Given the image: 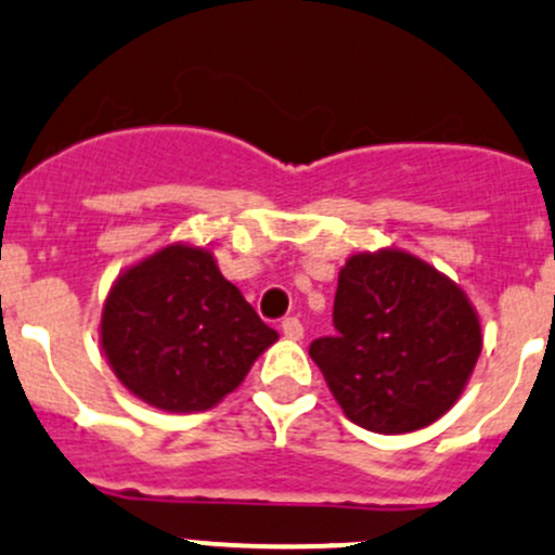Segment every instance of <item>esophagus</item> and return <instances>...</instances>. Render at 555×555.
Segmentation results:
<instances>
[{
    "mask_svg": "<svg viewBox=\"0 0 555 555\" xmlns=\"http://www.w3.org/2000/svg\"><path fill=\"white\" fill-rule=\"evenodd\" d=\"M282 333L287 335V338L300 340V338H304V324H300L298 317H287L282 322Z\"/></svg>",
    "mask_w": 555,
    "mask_h": 555,
    "instance_id": "34e87169",
    "label": "esophagus"
}]
</instances>
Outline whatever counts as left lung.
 Wrapping results in <instances>:
<instances>
[{
  "instance_id": "left-lung-1",
  "label": "left lung",
  "mask_w": 555,
  "mask_h": 555,
  "mask_svg": "<svg viewBox=\"0 0 555 555\" xmlns=\"http://www.w3.org/2000/svg\"><path fill=\"white\" fill-rule=\"evenodd\" d=\"M335 335L309 346L346 416L382 435L449 413L483 349L478 311L446 273L402 249L360 251L338 273Z\"/></svg>"
}]
</instances>
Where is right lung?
Returning <instances> with one entry per match:
<instances>
[{
    "mask_svg": "<svg viewBox=\"0 0 555 555\" xmlns=\"http://www.w3.org/2000/svg\"><path fill=\"white\" fill-rule=\"evenodd\" d=\"M102 349L133 397L169 413L209 411L276 344L206 246L169 244L112 284Z\"/></svg>",
    "mask_w": 555,
    "mask_h": 555,
    "instance_id": "right-lung-1",
    "label": "right lung"
}]
</instances>
